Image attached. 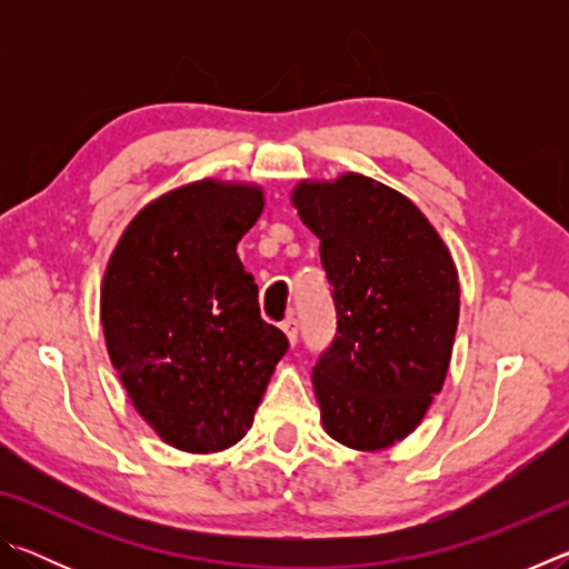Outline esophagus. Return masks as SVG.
Returning a JSON list of instances; mask_svg holds the SVG:
<instances>
[{"label": "esophagus", "mask_w": 569, "mask_h": 569, "mask_svg": "<svg viewBox=\"0 0 569 569\" xmlns=\"http://www.w3.org/2000/svg\"><path fill=\"white\" fill-rule=\"evenodd\" d=\"M281 329L288 336V341H291V346H296V341H298V321L293 319V316H288V319L281 321Z\"/></svg>", "instance_id": "1"}]
</instances>
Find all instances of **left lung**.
Here are the masks:
<instances>
[{"instance_id":"8db88e82","label":"left lung","mask_w":569,"mask_h":569,"mask_svg":"<svg viewBox=\"0 0 569 569\" xmlns=\"http://www.w3.org/2000/svg\"><path fill=\"white\" fill-rule=\"evenodd\" d=\"M293 206L321 240L336 336L313 366L323 429L361 451L411 435L445 383L459 278L421 210L356 176L301 182Z\"/></svg>"}]
</instances>
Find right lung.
<instances>
[{
    "mask_svg": "<svg viewBox=\"0 0 569 569\" xmlns=\"http://www.w3.org/2000/svg\"><path fill=\"white\" fill-rule=\"evenodd\" d=\"M263 192L200 180L132 218L108 263L100 316L134 409L182 451L233 447L288 351L236 253Z\"/></svg>",
    "mask_w": 569,
    "mask_h": 569,
    "instance_id": "add662e5",
    "label": "right lung"
}]
</instances>
